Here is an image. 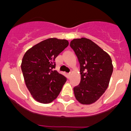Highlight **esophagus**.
Returning a JSON list of instances; mask_svg holds the SVG:
<instances>
[{
    "label": "esophagus",
    "instance_id": "esophagus-1",
    "mask_svg": "<svg viewBox=\"0 0 131 131\" xmlns=\"http://www.w3.org/2000/svg\"><path fill=\"white\" fill-rule=\"evenodd\" d=\"M71 72H69V73H68V76H70V75H71Z\"/></svg>",
    "mask_w": 131,
    "mask_h": 131
}]
</instances>
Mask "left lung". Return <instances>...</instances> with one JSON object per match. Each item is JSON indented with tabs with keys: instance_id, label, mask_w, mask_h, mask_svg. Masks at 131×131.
Instances as JSON below:
<instances>
[{
	"instance_id": "1",
	"label": "left lung",
	"mask_w": 131,
	"mask_h": 131,
	"mask_svg": "<svg viewBox=\"0 0 131 131\" xmlns=\"http://www.w3.org/2000/svg\"><path fill=\"white\" fill-rule=\"evenodd\" d=\"M80 64L81 82L73 88L76 99L82 104L98 100L108 86L113 72L110 56L90 39H73L70 42Z\"/></svg>"
}]
</instances>
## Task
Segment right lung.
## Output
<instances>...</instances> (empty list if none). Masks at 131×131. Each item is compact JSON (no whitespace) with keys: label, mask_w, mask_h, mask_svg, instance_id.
<instances>
[{"label":"right lung","mask_w":131,"mask_h":131,"mask_svg":"<svg viewBox=\"0 0 131 131\" xmlns=\"http://www.w3.org/2000/svg\"><path fill=\"white\" fill-rule=\"evenodd\" d=\"M69 45L51 38L37 44L24 54L21 65L25 83L35 100L48 104L57 98L67 78L57 71L55 59Z\"/></svg>","instance_id":"obj_1"}]
</instances>
